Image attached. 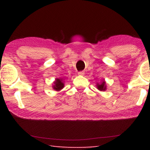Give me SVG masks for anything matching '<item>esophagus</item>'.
Masks as SVG:
<instances>
[{
    "label": "esophagus",
    "instance_id": "obj_1",
    "mask_svg": "<svg viewBox=\"0 0 150 150\" xmlns=\"http://www.w3.org/2000/svg\"><path fill=\"white\" fill-rule=\"evenodd\" d=\"M78 74L79 75H84L85 72L83 71H79V72L78 73Z\"/></svg>",
    "mask_w": 150,
    "mask_h": 150
}]
</instances>
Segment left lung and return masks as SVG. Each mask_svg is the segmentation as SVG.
Here are the masks:
<instances>
[{
  "label": "left lung",
  "instance_id": "1",
  "mask_svg": "<svg viewBox=\"0 0 150 150\" xmlns=\"http://www.w3.org/2000/svg\"><path fill=\"white\" fill-rule=\"evenodd\" d=\"M97 88L98 90L100 91H105L106 89V85H105V81H103L101 84H98L97 85Z\"/></svg>",
  "mask_w": 150,
  "mask_h": 150
}]
</instances>
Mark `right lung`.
Masks as SVG:
<instances>
[{
  "instance_id": "right-lung-1",
  "label": "right lung",
  "mask_w": 150,
  "mask_h": 150,
  "mask_svg": "<svg viewBox=\"0 0 150 150\" xmlns=\"http://www.w3.org/2000/svg\"><path fill=\"white\" fill-rule=\"evenodd\" d=\"M54 85L53 86L54 88L55 91H59L62 89L64 87V84L62 82V79H56V80L54 82Z\"/></svg>"
}]
</instances>
